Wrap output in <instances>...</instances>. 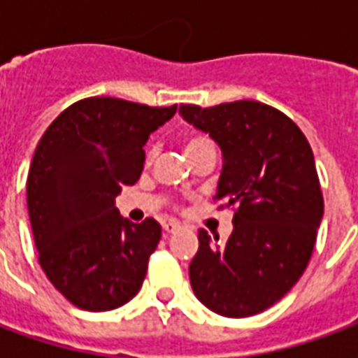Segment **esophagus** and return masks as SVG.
<instances>
[{
    "label": "esophagus",
    "mask_w": 358,
    "mask_h": 358,
    "mask_svg": "<svg viewBox=\"0 0 358 358\" xmlns=\"http://www.w3.org/2000/svg\"><path fill=\"white\" fill-rule=\"evenodd\" d=\"M164 234H176L178 230H182V224L180 222H174V220H169V222H164L163 224Z\"/></svg>",
    "instance_id": "obj_1"
}]
</instances>
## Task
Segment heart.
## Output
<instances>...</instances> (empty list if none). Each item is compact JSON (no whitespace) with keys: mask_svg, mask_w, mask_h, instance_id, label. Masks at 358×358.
<instances>
[{"mask_svg":"<svg viewBox=\"0 0 358 358\" xmlns=\"http://www.w3.org/2000/svg\"><path fill=\"white\" fill-rule=\"evenodd\" d=\"M205 145H213V141L207 138V136H189L184 143V148H186V153L189 151H194V149H199V148H205ZM155 155V149L149 148L148 149V161H151V157Z\"/></svg>","mask_w":358,"mask_h":358,"instance_id":"heart-1","label":"heart"}]
</instances>
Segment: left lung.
<instances>
[{
  "instance_id": "1",
  "label": "left lung",
  "mask_w": 358,
  "mask_h": 358,
  "mask_svg": "<svg viewBox=\"0 0 358 358\" xmlns=\"http://www.w3.org/2000/svg\"><path fill=\"white\" fill-rule=\"evenodd\" d=\"M180 113L222 149L213 199L234 209L226 243L199 230L189 264L195 297L228 318L259 315L297 284L315 249L324 199L313 149L292 118L264 103L180 105Z\"/></svg>"
}]
</instances>
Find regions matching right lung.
I'll list each match as a JSON object with an SVG mask.
<instances>
[{"label":"right lung","instance_id":"right-lung-1","mask_svg":"<svg viewBox=\"0 0 358 358\" xmlns=\"http://www.w3.org/2000/svg\"><path fill=\"white\" fill-rule=\"evenodd\" d=\"M174 113L176 105L86 97L43 132L28 171V215L40 266L74 307L110 310L140 292L161 226L126 220L115 199L138 182L149 134Z\"/></svg>","mask_w":358,"mask_h":358}]
</instances>
